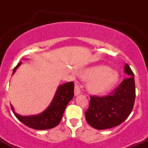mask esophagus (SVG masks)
I'll list each match as a JSON object with an SVG mask.
<instances>
[{
	"label": "esophagus",
	"instance_id": "34e87169",
	"mask_svg": "<svg viewBox=\"0 0 148 148\" xmlns=\"http://www.w3.org/2000/svg\"><path fill=\"white\" fill-rule=\"evenodd\" d=\"M80 94H81V90H80L79 86L77 84H76L75 87H74V95L77 96Z\"/></svg>",
	"mask_w": 148,
	"mask_h": 148
}]
</instances>
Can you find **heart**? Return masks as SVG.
Wrapping results in <instances>:
<instances>
[{"instance_id": "b5f03b06", "label": "heart", "mask_w": 148, "mask_h": 148, "mask_svg": "<svg viewBox=\"0 0 148 148\" xmlns=\"http://www.w3.org/2000/svg\"><path fill=\"white\" fill-rule=\"evenodd\" d=\"M83 79L88 80L87 90L95 95H101L109 92L118 81V74L106 65L88 67L81 72Z\"/></svg>"}]
</instances>
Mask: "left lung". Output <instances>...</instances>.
I'll return each instance as SVG.
<instances>
[{
	"instance_id": "1",
	"label": "left lung",
	"mask_w": 148,
	"mask_h": 148,
	"mask_svg": "<svg viewBox=\"0 0 148 148\" xmlns=\"http://www.w3.org/2000/svg\"><path fill=\"white\" fill-rule=\"evenodd\" d=\"M125 74L130 76L110 95L99 97H90V106L86 111L88 123L98 130H106L123 123L130 115L136 97L134 74L125 64Z\"/></svg>"
}]
</instances>
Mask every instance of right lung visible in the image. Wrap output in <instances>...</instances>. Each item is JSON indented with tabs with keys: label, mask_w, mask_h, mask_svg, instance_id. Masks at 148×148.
I'll return each instance as SVG.
<instances>
[{
	"label": "right lung",
	"mask_w": 148,
	"mask_h": 148,
	"mask_svg": "<svg viewBox=\"0 0 148 148\" xmlns=\"http://www.w3.org/2000/svg\"><path fill=\"white\" fill-rule=\"evenodd\" d=\"M21 64L20 62L13 69L12 75ZM74 83L68 82L58 87L53 98L49 106L42 113L37 115H18L14 111V107L11 105L12 110L16 118L27 127L37 130H49L56 127L62 119L66 106L74 97Z\"/></svg>",
	"instance_id": "right-lung-1"
}]
</instances>
